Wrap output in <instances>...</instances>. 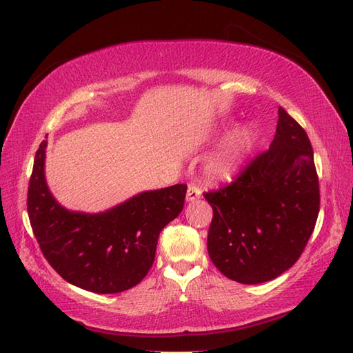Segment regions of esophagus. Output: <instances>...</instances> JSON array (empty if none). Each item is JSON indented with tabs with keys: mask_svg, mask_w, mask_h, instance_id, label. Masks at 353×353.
Wrapping results in <instances>:
<instances>
[{
	"mask_svg": "<svg viewBox=\"0 0 353 353\" xmlns=\"http://www.w3.org/2000/svg\"><path fill=\"white\" fill-rule=\"evenodd\" d=\"M201 197V190L197 185H190L188 186V192H186V201H194Z\"/></svg>",
	"mask_w": 353,
	"mask_h": 353,
	"instance_id": "34e87169",
	"label": "esophagus"
}]
</instances>
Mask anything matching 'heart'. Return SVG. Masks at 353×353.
I'll use <instances>...</instances> for the list:
<instances>
[{
    "mask_svg": "<svg viewBox=\"0 0 353 353\" xmlns=\"http://www.w3.org/2000/svg\"><path fill=\"white\" fill-rule=\"evenodd\" d=\"M253 145V133L249 129L238 130L224 147L223 153L214 162V172L220 177L229 176L239 163L243 162L245 154Z\"/></svg>",
    "mask_w": 353,
    "mask_h": 353,
    "instance_id": "obj_1",
    "label": "heart"
}]
</instances>
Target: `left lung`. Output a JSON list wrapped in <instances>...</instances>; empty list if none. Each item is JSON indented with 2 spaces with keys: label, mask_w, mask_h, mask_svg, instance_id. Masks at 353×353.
Listing matches in <instances>:
<instances>
[{
  "label": "left lung",
  "mask_w": 353,
  "mask_h": 353,
  "mask_svg": "<svg viewBox=\"0 0 353 353\" xmlns=\"http://www.w3.org/2000/svg\"><path fill=\"white\" fill-rule=\"evenodd\" d=\"M214 216L208 252L232 281L262 283L296 264L320 209L314 152L303 127L279 108L276 134L229 185L203 194Z\"/></svg>",
  "instance_id": "left-lung-1"
}]
</instances>
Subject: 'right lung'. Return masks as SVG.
Returning a JSON list of instances; mask_svg holds the SVG:
<instances>
[{
  "label": "right lung",
  "instance_id": "obj_1",
  "mask_svg": "<svg viewBox=\"0 0 353 353\" xmlns=\"http://www.w3.org/2000/svg\"><path fill=\"white\" fill-rule=\"evenodd\" d=\"M42 141L28 182L27 211L48 264L66 282L99 294L138 285L152 268L161 230L182 212L186 185L145 191L100 214L68 211L45 182Z\"/></svg>",
  "mask_w": 353,
  "mask_h": 353
}]
</instances>
